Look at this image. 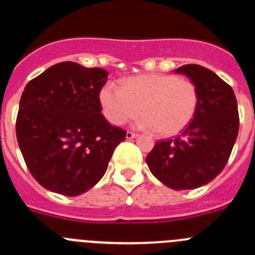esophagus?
Masks as SVG:
<instances>
[{"label":"esophagus","mask_w":255,"mask_h":255,"mask_svg":"<svg viewBox=\"0 0 255 255\" xmlns=\"http://www.w3.org/2000/svg\"><path fill=\"white\" fill-rule=\"evenodd\" d=\"M138 136V134L136 132H132V131H128L126 132V139H129V140H131V139L136 138Z\"/></svg>","instance_id":"esophagus-1"}]
</instances>
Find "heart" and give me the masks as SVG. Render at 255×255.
Returning <instances> with one entry per match:
<instances>
[{"label":"heart","instance_id":"obj_1","mask_svg":"<svg viewBox=\"0 0 255 255\" xmlns=\"http://www.w3.org/2000/svg\"><path fill=\"white\" fill-rule=\"evenodd\" d=\"M100 102L112 125H124L141 114V129H155L161 136H173L194 119L199 92L188 79L144 74L124 79L121 88L107 83L100 92Z\"/></svg>","mask_w":255,"mask_h":255}]
</instances>
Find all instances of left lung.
<instances>
[{
  "mask_svg": "<svg viewBox=\"0 0 255 255\" xmlns=\"http://www.w3.org/2000/svg\"><path fill=\"white\" fill-rule=\"evenodd\" d=\"M175 73L197 85V112L177 138L157 141L145 161L164 185L188 190L208 184L226 166L239 132L238 102L233 88L209 69L190 64Z\"/></svg>",
  "mask_w": 255,
  "mask_h": 255,
  "instance_id": "8db88e82",
  "label": "left lung"
}]
</instances>
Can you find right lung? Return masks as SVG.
I'll return each instance as SVG.
<instances>
[{
	"label": "right lung",
	"instance_id": "right-lung-1",
	"mask_svg": "<svg viewBox=\"0 0 255 255\" xmlns=\"http://www.w3.org/2000/svg\"><path fill=\"white\" fill-rule=\"evenodd\" d=\"M108 73L60 62L24 88L16 138L29 171L47 190L76 197L102 179L125 130L101 111Z\"/></svg>",
	"mask_w": 255,
	"mask_h": 255
}]
</instances>
